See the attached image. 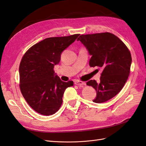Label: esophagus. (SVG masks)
I'll return each mask as SVG.
<instances>
[{
	"label": "esophagus",
	"mask_w": 146,
	"mask_h": 146,
	"mask_svg": "<svg viewBox=\"0 0 146 146\" xmlns=\"http://www.w3.org/2000/svg\"><path fill=\"white\" fill-rule=\"evenodd\" d=\"M76 85H79V86H82V85H86V83L84 82H82V81H80V80H78V81H76L74 83Z\"/></svg>",
	"instance_id": "34e87169"
}]
</instances>
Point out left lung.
Masks as SVG:
<instances>
[{"label": "left lung", "mask_w": 146, "mask_h": 146, "mask_svg": "<svg viewBox=\"0 0 146 146\" xmlns=\"http://www.w3.org/2000/svg\"><path fill=\"white\" fill-rule=\"evenodd\" d=\"M91 55V67L102 69L100 82H86L96 91L95 103H103L117 95L126 83L131 63L130 52L126 45L114 34L105 32L82 35L77 39Z\"/></svg>", "instance_id": "8db88e82"}]
</instances>
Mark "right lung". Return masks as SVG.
Returning <instances> with one entry per match:
<instances>
[{"instance_id":"1","label":"right lung","mask_w":146,"mask_h":146,"mask_svg":"<svg viewBox=\"0 0 146 146\" xmlns=\"http://www.w3.org/2000/svg\"><path fill=\"white\" fill-rule=\"evenodd\" d=\"M79 34L47 38L35 44L25 53L19 65V87L24 99L35 111L49 116L58 111L63 96L72 81L64 82L55 74L62 52Z\"/></svg>"}]
</instances>
